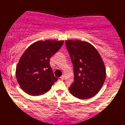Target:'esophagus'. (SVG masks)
Segmentation results:
<instances>
[{
	"label": "esophagus",
	"mask_w": 125,
	"mask_h": 125,
	"mask_svg": "<svg viewBox=\"0 0 125 125\" xmlns=\"http://www.w3.org/2000/svg\"><path fill=\"white\" fill-rule=\"evenodd\" d=\"M61 79L62 80H64V76L63 75H62V76L61 77Z\"/></svg>",
	"instance_id": "esophagus-1"
}]
</instances>
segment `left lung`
I'll use <instances>...</instances> for the list:
<instances>
[{"mask_svg": "<svg viewBox=\"0 0 125 125\" xmlns=\"http://www.w3.org/2000/svg\"><path fill=\"white\" fill-rule=\"evenodd\" d=\"M74 67V80L71 94L80 99L92 97L100 91L106 77V69L100 53L89 42L66 41Z\"/></svg>", "mask_w": 125, "mask_h": 125, "instance_id": "1", "label": "left lung"}]
</instances>
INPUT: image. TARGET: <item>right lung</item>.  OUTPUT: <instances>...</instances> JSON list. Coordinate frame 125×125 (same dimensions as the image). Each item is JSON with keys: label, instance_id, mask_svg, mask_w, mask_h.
<instances>
[{"label": "right lung", "instance_id": "1", "mask_svg": "<svg viewBox=\"0 0 125 125\" xmlns=\"http://www.w3.org/2000/svg\"><path fill=\"white\" fill-rule=\"evenodd\" d=\"M63 40L37 41L26 49L17 64V80L21 89L31 96L45 94L58 80L50 59L61 48Z\"/></svg>", "mask_w": 125, "mask_h": 125}]
</instances>
